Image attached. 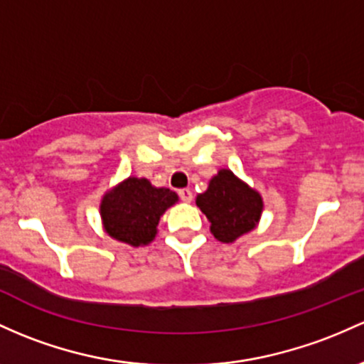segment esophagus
<instances>
[{
  "label": "esophagus",
  "mask_w": 364,
  "mask_h": 364,
  "mask_svg": "<svg viewBox=\"0 0 364 364\" xmlns=\"http://www.w3.org/2000/svg\"><path fill=\"white\" fill-rule=\"evenodd\" d=\"M178 195H179V198H181V200L186 202V203H190L191 198H193V193H191L190 188H181L178 191Z\"/></svg>",
  "instance_id": "esophagus-1"
}]
</instances>
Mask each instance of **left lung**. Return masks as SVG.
Listing matches in <instances>:
<instances>
[{
	"instance_id": "1",
	"label": "left lung",
	"mask_w": 364,
	"mask_h": 364,
	"mask_svg": "<svg viewBox=\"0 0 364 364\" xmlns=\"http://www.w3.org/2000/svg\"><path fill=\"white\" fill-rule=\"evenodd\" d=\"M197 205L210 221L214 237L225 243L254 230L262 213L261 195L228 169L210 179L205 193L197 197Z\"/></svg>"
}]
</instances>
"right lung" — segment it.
<instances>
[{"instance_id":"obj_1","label":"right lung","mask_w":364,"mask_h":364,"mask_svg":"<svg viewBox=\"0 0 364 364\" xmlns=\"http://www.w3.org/2000/svg\"><path fill=\"white\" fill-rule=\"evenodd\" d=\"M176 200L178 195L169 188H155L145 178H129L103 197L100 213L112 238L138 247L154 240L161 215Z\"/></svg>"}]
</instances>
